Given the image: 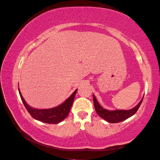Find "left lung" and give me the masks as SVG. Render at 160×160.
<instances>
[{"label": "left lung", "instance_id": "1", "mask_svg": "<svg viewBox=\"0 0 160 160\" xmlns=\"http://www.w3.org/2000/svg\"><path fill=\"white\" fill-rule=\"evenodd\" d=\"M93 103L94 107L97 113H98L99 117L103 118L108 122L109 123H119L121 122L128 119L129 118L132 117L135 113L137 112L139 106L141 105L143 98L140 101V102L132 109L129 110H113L109 111L105 109H103L98 103V100L95 98L94 95H93Z\"/></svg>", "mask_w": 160, "mask_h": 160}]
</instances>
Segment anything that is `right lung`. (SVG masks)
Returning a JSON list of instances; mask_svg holds the SVG:
<instances>
[{"label": "right lung", "instance_id": "obj_1", "mask_svg": "<svg viewBox=\"0 0 160 160\" xmlns=\"http://www.w3.org/2000/svg\"><path fill=\"white\" fill-rule=\"evenodd\" d=\"M77 91V89H76L69 98L65 100V101L56 108L46 109H37L30 107L26 103L18 89L19 94H20L22 103L32 117L41 122L50 124L59 123L67 117L71 108L72 102H73Z\"/></svg>", "mask_w": 160, "mask_h": 160}]
</instances>
